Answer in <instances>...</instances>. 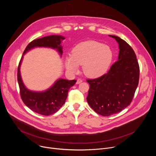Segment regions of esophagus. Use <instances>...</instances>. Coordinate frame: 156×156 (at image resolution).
<instances>
[{
  "mask_svg": "<svg viewBox=\"0 0 156 156\" xmlns=\"http://www.w3.org/2000/svg\"><path fill=\"white\" fill-rule=\"evenodd\" d=\"M83 81V80H81V79H80V78H78V80H77V81H76V84H80V83H81Z\"/></svg>",
  "mask_w": 156,
  "mask_h": 156,
  "instance_id": "34e87169",
  "label": "esophagus"
}]
</instances>
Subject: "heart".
<instances>
[{
	"label": "heart",
	"mask_w": 156,
	"mask_h": 156,
	"mask_svg": "<svg viewBox=\"0 0 156 156\" xmlns=\"http://www.w3.org/2000/svg\"><path fill=\"white\" fill-rule=\"evenodd\" d=\"M112 59V52L109 46L94 40L78 44L73 48L71 56L66 59V67L76 72L78 66L83 65V71L89 78L100 77L108 71Z\"/></svg>",
	"instance_id": "obj_1"
}]
</instances>
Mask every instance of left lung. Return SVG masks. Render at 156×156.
Segmentation results:
<instances>
[{"instance_id": "left-lung-1", "label": "left lung", "mask_w": 156, "mask_h": 156, "mask_svg": "<svg viewBox=\"0 0 156 156\" xmlns=\"http://www.w3.org/2000/svg\"><path fill=\"white\" fill-rule=\"evenodd\" d=\"M109 36L119 44L118 61L105 75L87 80L90 84L87 102L95 112L104 116L118 113L130 104L140 75V68L133 48L121 38Z\"/></svg>"}]
</instances>
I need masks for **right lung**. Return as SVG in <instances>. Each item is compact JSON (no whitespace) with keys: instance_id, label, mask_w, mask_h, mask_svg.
I'll use <instances>...</instances> for the list:
<instances>
[{"instance_id":"add662e5","label":"right lung","mask_w":156,"mask_h":156,"mask_svg":"<svg viewBox=\"0 0 156 156\" xmlns=\"http://www.w3.org/2000/svg\"><path fill=\"white\" fill-rule=\"evenodd\" d=\"M64 37L60 35H50L33 40L26 47L23 55L30 49L37 47L52 48L62 54L61 40ZM23 56L20 61L18 68V81L21 99L31 111L44 116L51 115L58 111L65 103L69 89L76 82V80L59 79L45 92H37L29 90L23 83L20 75V66Z\"/></svg>"}]
</instances>
